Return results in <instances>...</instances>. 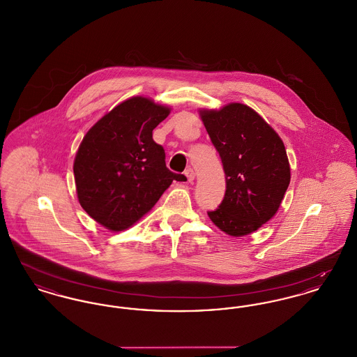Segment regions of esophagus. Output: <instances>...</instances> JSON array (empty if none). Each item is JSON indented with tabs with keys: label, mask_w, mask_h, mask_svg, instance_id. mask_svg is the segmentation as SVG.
Listing matches in <instances>:
<instances>
[{
	"label": "esophagus",
	"mask_w": 357,
	"mask_h": 357,
	"mask_svg": "<svg viewBox=\"0 0 357 357\" xmlns=\"http://www.w3.org/2000/svg\"><path fill=\"white\" fill-rule=\"evenodd\" d=\"M185 175H186L188 182H192V181L195 179V171L192 170V169H190V167L185 171Z\"/></svg>",
	"instance_id": "obj_1"
}]
</instances>
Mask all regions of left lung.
<instances>
[{"label": "left lung", "mask_w": 357, "mask_h": 357, "mask_svg": "<svg viewBox=\"0 0 357 357\" xmlns=\"http://www.w3.org/2000/svg\"><path fill=\"white\" fill-rule=\"evenodd\" d=\"M199 115L226 178L222 204L207 214L226 234L248 236L272 220L288 190L284 142L253 108L241 102L201 109Z\"/></svg>", "instance_id": "left-lung-1"}]
</instances>
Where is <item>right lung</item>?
<instances>
[{"label": "right lung", "instance_id": "obj_1", "mask_svg": "<svg viewBox=\"0 0 357 357\" xmlns=\"http://www.w3.org/2000/svg\"><path fill=\"white\" fill-rule=\"evenodd\" d=\"M170 108L143 96L120 102L85 134L73 162L77 198L86 214L111 231L131 227L147 214L172 181L153 128Z\"/></svg>", "mask_w": 357, "mask_h": 357}]
</instances>
